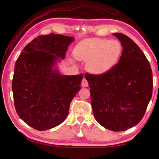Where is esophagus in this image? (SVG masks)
Segmentation results:
<instances>
[{"label": "esophagus", "mask_w": 159, "mask_h": 159, "mask_svg": "<svg viewBox=\"0 0 159 159\" xmlns=\"http://www.w3.org/2000/svg\"><path fill=\"white\" fill-rule=\"evenodd\" d=\"M82 86L83 87H87V86L88 85V83L87 81V80H86L85 78H83V80H82Z\"/></svg>", "instance_id": "34e87169"}]
</instances>
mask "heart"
<instances>
[{"mask_svg": "<svg viewBox=\"0 0 159 159\" xmlns=\"http://www.w3.org/2000/svg\"><path fill=\"white\" fill-rule=\"evenodd\" d=\"M121 49L120 43L116 40L98 39L79 45L74 55L77 60L88 61L87 69L91 73L102 74L115 65Z\"/></svg>", "mask_w": 159, "mask_h": 159, "instance_id": "b5f03b06", "label": "heart"}]
</instances>
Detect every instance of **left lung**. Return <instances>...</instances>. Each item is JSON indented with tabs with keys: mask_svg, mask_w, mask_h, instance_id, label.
I'll return each mask as SVG.
<instances>
[{
	"mask_svg": "<svg viewBox=\"0 0 159 159\" xmlns=\"http://www.w3.org/2000/svg\"><path fill=\"white\" fill-rule=\"evenodd\" d=\"M118 62L106 73L85 74L94 117L112 131H124L140 122L152 96V71L146 56L125 34ZM86 76L85 77V76Z\"/></svg>",
	"mask_w": 159,
	"mask_h": 159,
	"instance_id": "obj_1",
	"label": "left lung"
}]
</instances>
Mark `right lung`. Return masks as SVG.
<instances>
[{"mask_svg":"<svg viewBox=\"0 0 159 159\" xmlns=\"http://www.w3.org/2000/svg\"><path fill=\"white\" fill-rule=\"evenodd\" d=\"M74 40L60 34L41 35L26 45L16 61L12 83L16 111L37 130L61 124L80 89L83 74L61 75L53 69Z\"/></svg>","mask_w":159,"mask_h":159,"instance_id":"1","label":"right lung"}]
</instances>
